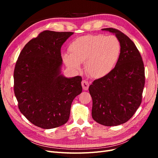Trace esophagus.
<instances>
[{
	"instance_id": "1",
	"label": "esophagus",
	"mask_w": 158,
	"mask_h": 158,
	"mask_svg": "<svg viewBox=\"0 0 158 158\" xmlns=\"http://www.w3.org/2000/svg\"><path fill=\"white\" fill-rule=\"evenodd\" d=\"M82 85L83 89L87 90V89H88V88H89V84L88 81H86V80H82Z\"/></svg>"
}]
</instances>
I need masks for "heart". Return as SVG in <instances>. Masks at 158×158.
<instances>
[{
    "label": "heart",
    "instance_id": "obj_1",
    "mask_svg": "<svg viewBox=\"0 0 158 158\" xmlns=\"http://www.w3.org/2000/svg\"><path fill=\"white\" fill-rule=\"evenodd\" d=\"M121 44L114 35H88L76 38L69 46L70 53L62 55L63 60L71 70L84 69L89 76L101 78L114 69L121 53Z\"/></svg>",
    "mask_w": 158,
    "mask_h": 158
}]
</instances>
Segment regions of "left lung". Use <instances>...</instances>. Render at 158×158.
<instances>
[{"label": "left lung", "mask_w": 158, "mask_h": 158, "mask_svg": "<svg viewBox=\"0 0 158 158\" xmlns=\"http://www.w3.org/2000/svg\"><path fill=\"white\" fill-rule=\"evenodd\" d=\"M102 30L115 34L121 49L111 73L89 85L92 116L102 125L117 126L127 122L140 106L145 84L144 66L140 52L125 33L111 27Z\"/></svg>", "instance_id": "1"}]
</instances>
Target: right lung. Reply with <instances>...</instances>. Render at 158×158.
<instances>
[{"label": "right lung", "mask_w": 158, "mask_h": 158, "mask_svg": "<svg viewBox=\"0 0 158 158\" xmlns=\"http://www.w3.org/2000/svg\"><path fill=\"white\" fill-rule=\"evenodd\" d=\"M73 32L46 30L24 46L14 72L18 108L28 121L44 129L69 121L72 102L82 93L80 76L61 74L62 45Z\"/></svg>", "instance_id": "right-lung-1"}]
</instances>
